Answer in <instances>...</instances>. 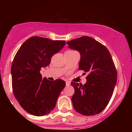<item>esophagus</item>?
I'll return each mask as SVG.
<instances>
[{
	"label": "esophagus",
	"instance_id": "esophagus-1",
	"mask_svg": "<svg viewBox=\"0 0 132 132\" xmlns=\"http://www.w3.org/2000/svg\"><path fill=\"white\" fill-rule=\"evenodd\" d=\"M66 86H69V85H70V82H66Z\"/></svg>",
	"mask_w": 132,
	"mask_h": 132
}]
</instances>
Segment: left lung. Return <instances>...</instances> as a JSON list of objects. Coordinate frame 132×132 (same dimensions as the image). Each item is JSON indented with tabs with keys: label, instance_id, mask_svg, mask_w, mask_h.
Returning a JSON list of instances; mask_svg holds the SVG:
<instances>
[{
	"label": "left lung",
	"instance_id": "left-lung-1",
	"mask_svg": "<svg viewBox=\"0 0 132 132\" xmlns=\"http://www.w3.org/2000/svg\"><path fill=\"white\" fill-rule=\"evenodd\" d=\"M67 44L69 48L80 53L79 69L88 72L84 85L71 82L75 88L74 108L83 116L98 114L108 105L117 83V72L111 54L104 45L86 36Z\"/></svg>",
	"mask_w": 132,
	"mask_h": 132
}]
</instances>
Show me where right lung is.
Here are the masks:
<instances>
[{
    "mask_svg": "<svg viewBox=\"0 0 132 132\" xmlns=\"http://www.w3.org/2000/svg\"><path fill=\"white\" fill-rule=\"evenodd\" d=\"M65 42L31 37L23 43L13 58L11 67L13 94L30 114L43 116L55 107L66 82L62 79L50 81L43 79L40 71L50 64L51 57L64 46Z\"/></svg>",
    "mask_w": 132,
    "mask_h": 132,
    "instance_id": "obj_1",
    "label": "right lung"
}]
</instances>
